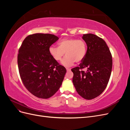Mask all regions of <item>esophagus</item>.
I'll return each mask as SVG.
<instances>
[{"label":"esophagus","instance_id":"esophagus-1","mask_svg":"<svg viewBox=\"0 0 130 130\" xmlns=\"http://www.w3.org/2000/svg\"><path fill=\"white\" fill-rule=\"evenodd\" d=\"M66 70H67V71H70V68H66Z\"/></svg>","mask_w":130,"mask_h":130}]
</instances>
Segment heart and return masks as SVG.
Returning <instances> with one entry per match:
<instances>
[{
	"label": "heart",
	"instance_id": "heart-1",
	"mask_svg": "<svg viewBox=\"0 0 130 130\" xmlns=\"http://www.w3.org/2000/svg\"><path fill=\"white\" fill-rule=\"evenodd\" d=\"M49 52L55 61H60L65 55L61 64L66 67L72 66L75 62H80L84 60L86 54V44L84 41L74 38L62 40L59 43V46L52 45Z\"/></svg>",
	"mask_w": 130,
	"mask_h": 130
}]
</instances>
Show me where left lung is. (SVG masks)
<instances>
[{"instance_id": "8db88e82", "label": "left lung", "mask_w": 130, "mask_h": 130, "mask_svg": "<svg viewBox=\"0 0 130 130\" xmlns=\"http://www.w3.org/2000/svg\"><path fill=\"white\" fill-rule=\"evenodd\" d=\"M82 39L87 50L79 67L72 69L73 82L81 96L91 100L100 95L107 87L112 72V58L108 46L101 38L87 34L83 35Z\"/></svg>"}]
</instances>
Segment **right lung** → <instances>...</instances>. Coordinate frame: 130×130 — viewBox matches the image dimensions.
Returning a JSON list of instances; mask_svg holds the SVG:
<instances>
[{"mask_svg":"<svg viewBox=\"0 0 130 130\" xmlns=\"http://www.w3.org/2000/svg\"><path fill=\"white\" fill-rule=\"evenodd\" d=\"M59 38L52 34L26 37L19 49L18 66L26 88L34 95L48 99L60 88L67 72L50 55L49 48Z\"/></svg>","mask_w":130,"mask_h":130,"instance_id":"1","label":"right lung"}]
</instances>
